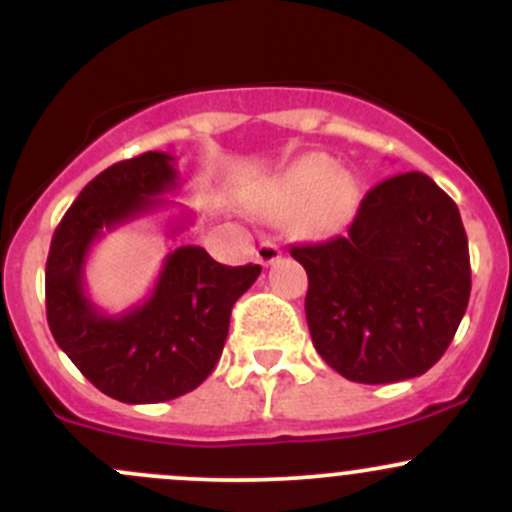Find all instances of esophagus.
Returning <instances> with one entry per match:
<instances>
[{
	"instance_id": "obj_1",
	"label": "esophagus",
	"mask_w": 512,
	"mask_h": 512,
	"mask_svg": "<svg viewBox=\"0 0 512 512\" xmlns=\"http://www.w3.org/2000/svg\"><path fill=\"white\" fill-rule=\"evenodd\" d=\"M255 257H257V262H260V265H272V262L280 260V257H282V250L275 245V242H262V245L257 247Z\"/></svg>"
}]
</instances>
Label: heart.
<instances>
[{
  "label": "heart",
  "instance_id": "b5f03b06",
  "mask_svg": "<svg viewBox=\"0 0 512 512\" xmlns=\"http://www.w3.org/2000/svg\"><path fill=\"white\" fill-rule=\"evenodd\" d=\"M359 205V183L347 170H334L324 153H309L287 165L265 195L275 215H294V230L312 240L332 237L352 220Z\"/></svg>",
  "mask_w": 512,
  "mask_h": 512
}]
</instances>
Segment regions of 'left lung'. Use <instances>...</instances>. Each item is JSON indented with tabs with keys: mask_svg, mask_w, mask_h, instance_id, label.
Returning a JSON list of instances; mask_svg holds the SVG:
<instances>
[{
	"mask_svg": "<svg viewBox=\"0 0 512 512\" xmlns=\"http://www.w3.org/2000/svg\"><path fill=\"white\" fill-rule=\"evenodd\" d=\"M289 252L309 277L314 349L349 381L426 374L466 314L471 257L461 213L416 170L371 188L344 237Z\"/></svg>",
	"mask_w": 512,
	"mask_h": 512,
	"instance_id": "left-lung-1",
	"label": "left lung"
}]
</instances>
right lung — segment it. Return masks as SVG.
I'll list each match as a JSON object with an SVG mask.
<instances>
[{"label": "right lung", "instance_id": "obj_1", "mask_svg": "<svg viewBox=\"0 0 512 512\" xmlns=\"http://www.w3.org/2000/svg\"><path fill=\"white\" fill-rule=\"evenodd\" d=\"M175 158L151 151L111 165L79 193L51 237L46 319L61 352L111 399L158 404L203 384L223 354L232 304L260 277V265L227 267L203 247L180 245L163 260L148 299L106 314L89 299L84 270L103 232L168 208L178 188ZM190 215L170 223V237Z\"/></svg>", "mask_w": 512, "mask_h": 512}]
</instances>
